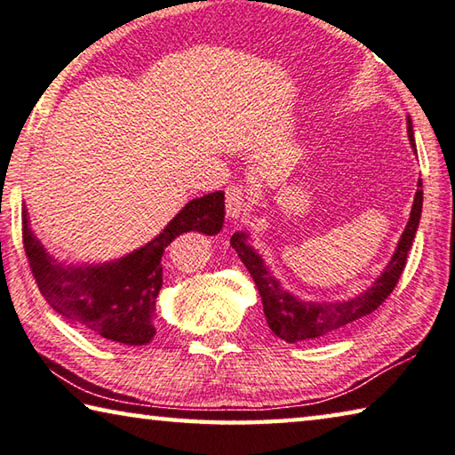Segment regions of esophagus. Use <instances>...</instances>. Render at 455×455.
Wrapping results in <instances>:
<instances>
[{"label":"esophagus","instance_id":"esophagus-1","mask_svg":"<svg viewBox=\"0 0 455 455\" xmlns=\"http://www.w3.org/2000/svg\"><path fill=\"white\" fill-rule=\"evenodd\" d=\"M248 210V196L242 185H229L226 189V212L229 220H240Z\"/></svg>","mask_w":455,"mask_h":455}]
</instances>
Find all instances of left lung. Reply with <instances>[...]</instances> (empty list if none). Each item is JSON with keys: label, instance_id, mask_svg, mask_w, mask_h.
Returning <instances> with one entry per match:
<instances>
[{"label": "left lung", "instance_id": "1", "mask_svg": "<svg viewBox=\"0 0 455 455\" xmlns=\"http://www.w3.org/2000/svg\"><path fill=\"white\" fill-rule=\"evenodd\" d=\"M407 135L409 143H411L415 151V137H413V124L411 118L407 116ZM417 153V151H415ZM423 185L421 179L417 181L415 199L411 205V213H409V221L405 226V232L401 234L399 243L395 248V254L391 256L389 264L385 266L373 284H371L364 292L359 296L348 298V300H337V302H312V300H300V298L290 294L288 290L282 288L276 276L266 266L262 256L250 245L248 232H235L232 235V248L237 251V256L248 267V272L254 278L258 292L262 296L266 323L270 331L286 342H298L324 337L332 331H339L342 326L355 323L363 316L371 315L387 300V296L393 292L397 286V280L405 267V259L409 250H411L413 237L417 228H419L421 220V207H423Z\"/></svg>", "mask_w": 455, "mask_h": 455}]
</instances>
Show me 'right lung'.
Wrapping results in <instances>:
<instances>
[{
  "label": "right lung",
  "mask_w": 455,
  "mask_h": 455,
  "mask_svg": "<svg viewBox=\"0 0 455 455\" xmlns=\"http://www.w3.org/2000/svg\"><path fill=\"white\" fill-rule=\"evenodd\" d=\"M223 215L221 191L191 199L155 240L104 264L66 266L52 258L29 228L26 207L21 210V235L40 292L58 315L107 340L140 347L157 332L155 304L163 286V251L181 234H220Z\"/></svg>",
  "instance_id": "1"
}]
</instances>
